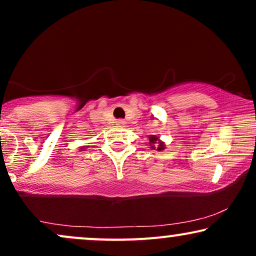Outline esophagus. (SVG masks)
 I'll list each match as a JSON object with an SVG mask.
<instances>
[{
  "mask_svg": "<svg viewBox=\"0 0 256 256\" xmlns=\"http://www.w3.org/2000/svg\"><path fill=\"white\" fill-rule=\"evenodd\" d=\"M116 125H118V126H124L125 125V122L122 119H118L116 122Z\"/></svg>",
  "mask_w": 256,
  "mask_h": 256,
  "instance_id": "obj_1",
  "label": "esophagus"
}]
</instances>
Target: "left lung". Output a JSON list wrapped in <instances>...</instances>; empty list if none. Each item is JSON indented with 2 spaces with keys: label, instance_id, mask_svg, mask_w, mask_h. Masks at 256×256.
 Returning a JSON list of instances; mask_svg holds the SVG:
<instances>
[{
  "label": "left lung",
  "instance_id": "obj_1",
  "mask_svg": "<svg viewBox=\"0 0 256 256\" xmlns=\"http://www.w3.org/2000/svg\"><path fill=\"white\" fill-rule=\"evenodd\" d=\"M149 146H150V148L152 149L156 148V150H164V149H165L164 142H161V140H158V137L155 136V134H150V136H149Z\"/></svg>",
  "mask_w": 256,
  "mask_h": 256
}]
</instances>
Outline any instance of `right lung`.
Here are the masks:
<instances>
[{
    "mask_svg": "<svg viewBox=\"0 0 256 256\" xmlns=\"http://www.w3.org/2000/svg\"><path fill=\"white\" fill-rule=\"evenodd\" d=\"M82 149H83V148H82Z\"/></svg>",
    "mask_w": 256,
    "mask_h": 256,
    "instance_id": "right-lung-1",
    "label": "right lung"
}]
</instances>
